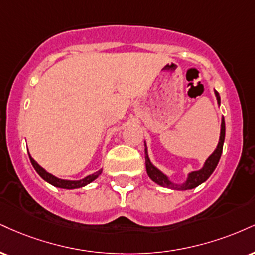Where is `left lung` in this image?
Wrapping results in <instances>:
<instances>
[{"mask_svg": "<svg viewBox=\"0 0 255 255\" xmlns=\"http://www.w3.org/2000/svg\"><path fill=\"white\" fill-rule=\"evenodd\" d=\"M215 96L217 100V103H221V98L220 95L217 91L215 90ZM225 135H226V125H225V119L222 118V122H221V133H220V140L219 143H217V147L215 151L213 152V154L210 155L209 158L207 159L204 162L203 167L198 171H192L188 174V178L182 184H174L173 182H171L170 178H168L166 174L164 172H161L159 168H157L154 165L152 164L151 160H149L148 154H147V147H146V142H145V154H146V171L148 177L151 178L154 183H157L158 185L164 186V188H168V189H173V190H190L194 189L196 186H198L199 184H202L205 180L208 179L211 176V173L214 172L217 164H219L221 154H222V149H223V142H225Z\"/></svg>", "mask_w": 255, "mask_h": 255, "instance_id": "1", "label": "left lung"}]
</instances>
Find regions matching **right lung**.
<instances>
[{
  "mask_svg": "<svg viewBox=\"0 0 255 255\" xmlns=\"http://www.w3.org/2000/svg\"><path fill=\"white\" fill-rule=\"evenodd\" d=\"M29 155V160L32 162L33 167L35 168V171L38 172V174L40 177L42 178V179L46 180L47 183H50L51 185L53 186H57V188H60V189H79V188H83V186L88 185V184H90L91 182H94L96 178L100 176L101 173H102V168L101 170H98L97 172H95L93 174H89L85 178H83V179H79V180H66V179H60V178H57L56 176H53V174L48 173L47 171L45 170V168H42L40 165L36 162L34 159L30 157V154L28 153Z\"/></svg>",
  "mask_w": 255,
  "mask_h": 255,
  "instance_id": "obj_1",
  "label": "right lung"
}]
</instances>
